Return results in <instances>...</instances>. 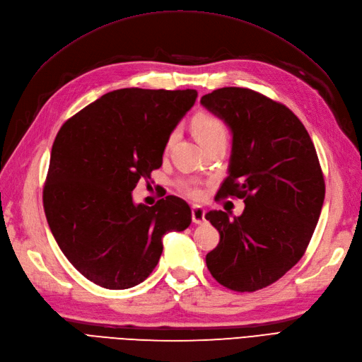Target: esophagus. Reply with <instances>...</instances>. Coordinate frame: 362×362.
<instances>
[{
    "label": "esophagus",
    "instance_id": "1",
    "mask_svg": "<svg viewBox=\"0 0 362 362\" xmlns=\"http://www.w3.org/2000/svg\"><path fill=\"white\" fill-rule=\"evenodd\" d=\"M192 218L194 223H204L205 222V210L202 206H193L192 208Z\"/></svg>",
    "mask_w": 362,
    "mask_h": 362
}]
</instances>
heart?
<instances>
[{
  "instance_id": "1",
  "label": "heart",
  "mask_w": 362,
  "mask_h": 362,
  "mask_svg": "<svg viewBox=\"0 0 362 362\" xmlns=\"http://www.w3.org/2000/svg\"><path fill=\"white\" fill-rule=\"evenodd\" d=\"M193 127H194L196 136H198V139L201 140V144H204L205 140L211 139V137H214V136L225 134V127H223V124L221 122V120L213 117V116H206V115L198 116V117L194 119ZM173 140H175V134H172V136L169 137V140H168V148L172 146ZM182 185H184V192L187 193L189 196H192V198L198 199V198H201V196H202L201 189H199L198 185H196L194 182L187 181V182H184Z\"/></svg>"
}]
</instances>
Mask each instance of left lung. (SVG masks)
I'll list each match as a JSON object with an SVG mask.
<instances>
[{
    "mask_svg": "<svg viewBox=\"0 0 362 362\" xmlns=\"http://www.w3.org/2000/svg\"><path fill=\"white\" fill-rule=\"evenodd\" d=\"M201 104L233 136L228 178L217 194L245 198L242 216L205 214L221 234L206 267L226 288H264L302 258L319 222L325 181L314 144L286 105L250 89L223 87Z\"/></svg>",
    "mask_w": 362,
    "mask_h": 362,
    "instance_id": "obj_1",
    "label": "left lung"
}]
</instances>
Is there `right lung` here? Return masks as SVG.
I'll return each instance as SVG.
<instances>
[{"mask_svg": "<svg viewBox=\"0 0 362 362\" xmlns=\"http://www.w3.org/2000/svg\"><path fill=\"white\" fill-rule=\"evenodd\" d=\"M198 92L119 89L64 124L54 140L43 206L71 264L96 286L125 290L158 264L163 237L192 223L189 204L166 196L136 204L140 178L163 164L172 131Z\"/></svg>", "mask_w": 362, "mask_h": 362, "instance_id": "1", "label": "right lung"}]
</instances>
